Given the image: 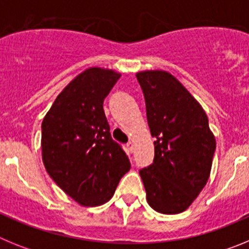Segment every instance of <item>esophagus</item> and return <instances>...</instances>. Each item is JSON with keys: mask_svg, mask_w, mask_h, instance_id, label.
Segmentation results:
<instances>
[{"mask_svg": "<svg viewBox=\"0 0 249 249\" xmlns=\"http://www.w3.org/2000/svg\"><path fill=\"white\" fill-rule=\"evenodd\" d=\"M127 151L131 152V153L135 151V143H133V142H128V143H127Z\"/></svg>", "mask_w": 249, "mask_h": 249, "instance_id": "34e87169", "label": "esophagus"}]
</instances>
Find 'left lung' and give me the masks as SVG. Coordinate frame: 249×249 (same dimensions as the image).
Returning a JSON list of instances; mask_svg holds the SVG:
<instances>
[{
  "label": "left lung",
  "mask_w": 249,
  "mask_h": 249,
  "mask_svg": "<svg viewBox=\"0 0 249 249\" xmlns=\"http://www.w3.org/2000/svg\"><path fill=\"white\" fill-rule=\"evenodd\" d=\"M155 137V160L140 176L147 202L163 214H177L193 203L212 168L215 138L199 102L173 74L162 70L136 73Z\"/></svg>",
  "instance_id": "1"
}]
</instances>
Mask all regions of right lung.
I'll list each match as a JSON object with an SVG mask.
<instances>
[{"mask_svg":"<svg viewBox=\"0 0 249 249\" xmlns=\"http://www.w3.org/2000/svg\"><path fill=\"white\" fill-rule=\"evenodd\" d=\"M121 73L89 67L57 96L42 121V160L57 186L83 207L113 197L131 168L128 157L109 133L103 101Z\"/></svg>","mask_w":249,"mask_h":249,"instance_id":"obj_1","label":"right lung"}]
</instances>
